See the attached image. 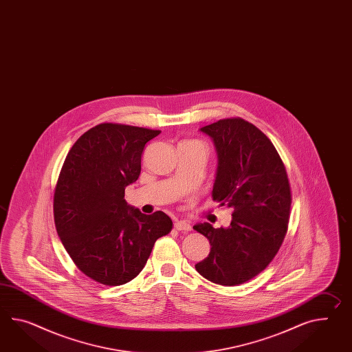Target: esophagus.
<instances>
[{
	"mask_svg": "<svg viewBox=\"0 0 352 352\" xmlns=\"http://www.w3.org/2000/svg\"><path fill=\"white\" fill-rule=\"evenodd\" d=\"M174 228L177 229V230H179V232H190V225L188 223H186V221H177V223H174Z\"/></svg>",
	"mask_w": 352,
	"mask_h": 352,
	"instance_id": "esophagus-1",
	"label": "esophagus"
}]
</instances>
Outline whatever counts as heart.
Segmentation results:
<instances>
[{
  "mask_svg": "<svg viewBox=\"0 0 352 352\" xmlns=\"http://www.w3.org/2000/svg\"><path fill=\"white\" fill-rule=\"evenodd\" d=\"M192 142H197V141H192ZM197 144H199V142H197ZM201 145V144H199Z\"/></svg>",
  "mask_w": 352,
  "mask_h": 352,
  "instance_id": "b5f03b06",
  "label": "heart"
}]
</instances>
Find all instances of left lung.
<instances>
[{
	"instance_id": "8db88e82",
	"label": "left lung",
	"mask_w": 352,
	"mask_h": 352,
	"mask_svg": "<svg viewBox=\"0 0 352 352\" xmlns=\"http://www.w3.org/2000/svg\"><path fill=\"white\" fill-rule=\"evenodd\" d=\"M201 131L214 140L219 157L212 199L232 208V220L226 229L193 226L211 244L196 270L211 283L235 286L261 274L277 254L287 232L292 188L276 147L254 124L238 117Z\"/></svg>"
}]
</instances>
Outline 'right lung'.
<instances>
[{"instance_id":"1","label":"right lung","mask_w":352,"mask_h":352,"mask_svg":"<svg viewBox=\"0 0 352 352\" xmlns=\"http://www.w3.org/2000/svg\"><path fill=\"white\" fill-rule=\"evenodd\" d=\"M159 129L100 123L74 144L54 188L57 234L78 270L96 283L133 280L155 241L172 232L163 211L145 214L129 206L124 189L141 173L146 142Z\"/></svg>"}]
</instances>
